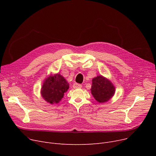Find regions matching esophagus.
Segmentation results:
<instances>
[{
	"instance_id": "1",
	"label": "esophagus",
	"mask_w": 156,
	"mask_h": 156,
	"mask_svg": "<svg viewBox=\"0 0 156 156\" xmlns=\"http://www.w3.org/2000/svg\"><path fill=\"white\" fill-rule=\"evenodd\" d=\"M73 88H81V84H79V83H74L73 84Z\"/></svg>"
}]
</instances>
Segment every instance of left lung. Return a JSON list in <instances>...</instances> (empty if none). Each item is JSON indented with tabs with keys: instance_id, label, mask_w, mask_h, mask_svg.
<instances>
[{
	"instance_id": "left-lung-1",
	"label": "left lung",
	"mask_w": 156,
	"mask_h": 156,
	"mask_svg": "<svg viewBox=\"0 0 156 156\" xmlns=\"http://www.w3.org/2000/svg\"><path fill=\"white\" fill-rule=\"evenodd\" d=\"M91 93L95 99L100 103L109 101L115 93V87L111 81L100 75L93 78Z\"/></svg>"
}]
</instances>
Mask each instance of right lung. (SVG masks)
Returning a JSON list of instances; mask_svg holds the SVG:
<instances>
[{"instance_id": "1", "label": "right lung", "mask_w": 156, "mask_h": 156, "mask_svg": "<svg viewBox=\"0 0 156 156\" xmlns=\"http://www.w3.org/2000/svg\"><path fill=\"white\" fill-rule=\"evenodd\" d=\"M69 85L60 74L50 75L44 80L41 88V95L48 103H59L68 91Z\"/></svg>"}]
</instances>
